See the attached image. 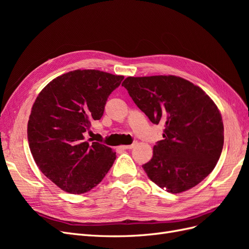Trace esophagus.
Here are the masks:
<instances>
[{"label": "esophagus", "instance_id": "esophagus-1", "mask_svg": "<svg viewBox=\"0 0 249 249\" xmlns=\"http://www.w3.org/2000/svg\"><path fill=\"white\" fill-rule=\"evenodd\" d=\"M134 145L135 144L133 143V144H130V145H122V146H119V148L123 149V150H124V149H131V148H133Z\"/></svg>", "mask_w": 249, "mask_h": 249}]
</instances>
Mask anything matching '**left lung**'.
<instances>
[{
  "label": "left lung",
  "mask_w": 249,
  "mask_h": 249,
  "mask_svg": "<svg viewBox=\"0 0 249 249\" xmlns=\"http://www.w3.org/2000/svg\"><path fill=\"white\" fill-rule=\"evenodd\" d=\"M122 85L150 122L164 125L163 140L142 165L147 177L170 193L199 184L215 168L223 147L222 117L214 102L176 76L129 77Z\"/></svg>",
  "instance_id": "obj_1"
}]
</instances>
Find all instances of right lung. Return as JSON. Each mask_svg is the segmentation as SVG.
Listing matches in <instances>:
<instances>
[{"label":"right lung","instance_id":"add662e5","mask_svg":"<svg viewBox=\"0 0 249 249\" xmlns=\"http://www.w3.org/2000/svg\"><path fill=\"white\" fill-rule=\"evenodd\" d=\"M124 76L72 71L50 82L36 97L28 141L40 171L62 190L82 194L102 182L116 159L112 148L84 134L102 118L109 95Z\"/></svg>","mask_w":249,"mask_h":249}]
</instances>
